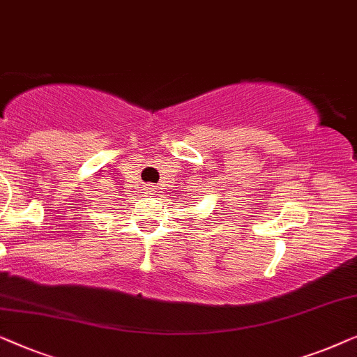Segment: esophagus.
Listing matches in <instances>:
<instances>
[{"label":"esophagus","mask_w":357,"mask_h":357,"mask_svg":"<svg viewBox=\"0 0 357 357\" xmlns=\"http://www.w3.org/2000/svg\"><path fill=\"white\" fill-rule=\"evenodd\" d=\"M145 190H147V194H152V192H155V185L153 184H145Z\"/></svg>","instance_id":"34e87169"}]
</instances>
